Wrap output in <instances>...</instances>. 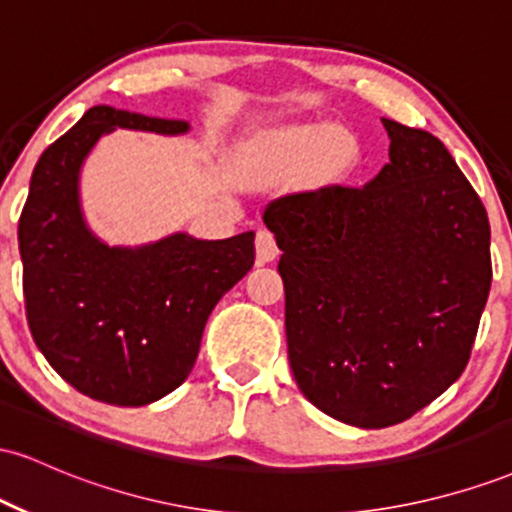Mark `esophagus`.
I'll list each match as a JSON object with an SVG mask.
<instances>
[{
    "label": "esophagus",
    "mask_w": 512,
    "mask_h": 512,
    "mask_svg": "<svg viewBox=\"0 0 512 512\" xmlns=\"http://www.w3.org/2000/svg\"><path fill=\"white\" fill-rule=\"evenodd\" d=\"M255 250H257V262H272L279 255V245H276V238L272 231L267 228H260L255 236Z\"/></svg>",
    "instance_id": "34e87169"
}]
</instances>
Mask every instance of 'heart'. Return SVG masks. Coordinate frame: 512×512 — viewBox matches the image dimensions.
<instances>
[{
  "mask_svg": "<svg viewBox=\"0 0 512 512\" xmlns=\"http://www.w3.org/2000/svg\"><path fill=\"white\" fill-rule=\"evenodd\" d=\"M317 142H322L320 151L327 158H332V161H337V158H344L346 154H349V139H346L342 132L317 134V132H310V129H305V132L291 134V137L281 144V156L284 158L305 156Z\"/></svg>",
  "mask_w": 512,
  "mask_h": 512,
  "instance_id": "obj_1",
  "label": "heart"
}]
</instances>
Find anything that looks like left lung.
Segmentation results:
<instances>
[{"label": "left lung", "instance_id": "left-lung-1", "mask_svg": "<svg viewBox=\"0 0 512 512\" xmlns=\"http://www.w3.org/2000/svg\"><path fill=\"white\" fill-rule=\"evenodd\" d=\"M390 163L363 187L276 197L298 387L358 428L407 421L467 368L491 289L484 204L443 142L383 120Z\"/></svg>", "mask_w": 512, "mask_h": 512}]
</instances>
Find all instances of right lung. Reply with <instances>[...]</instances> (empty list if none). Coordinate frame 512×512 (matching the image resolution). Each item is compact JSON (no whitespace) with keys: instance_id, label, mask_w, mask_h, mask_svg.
<instances>
[{"instance_id":"right-lung-1","label":"right lung","mask_w":512,"mask_h":512,"mask_svg":"<svg viewBox=\"0 0 512 512\" xmlns=\"http://www.w3.org/2000/svg\"><path fill=\"white\" fill-rule=\"evenodd\" d=\"M115 127L180 134L190 125L96 105L43 151L19 219L23 298L33 342L74 390L144 407L185 383L211 310L255 264V233H178L137 250L93 238L79 168Z\"/></svg>"}]
</instances>
